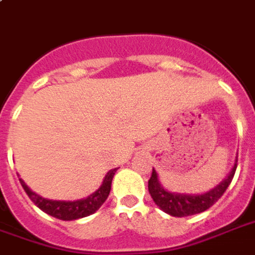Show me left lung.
<instances>
[{
	"label": "left lung",
	"instance_id": "1",
	"mask_svg": "<svg viewBox=\"0 0 255 255\" xmlns=\"http://www.w3.org/2000/svg\"><path fill=\"white\" fill-rule=\"evenodd\" d=\"M236 167H238V158H236V163L233 165L232 171L227 177V179L222 181L217 188L204 195L190 196L181 195V193H170L158 183L157 174L154 170L152 171L150 179L147 181V188H149V193L152 196L153 202L167 214L172 215V217L195 215L206 211L220 200L221 196L225 193V190L229 186V183L232 182Z\"/></svg>",
	"mask_w": 255,
	"mask_h": 255
}]
</instances>
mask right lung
<instances>
[{"mask_svg":"<svg viewBox=\"0 0 255 255\" xmlns=\"http://www.w3.org/2000/svg\"><path fill=\"white\" fill-rule=\"evenodd\" d=\"M116 170L117 168L108 172V175L103 179L101 188L95 193L88 196L87 199H81V200H76V202H56V200L42 199L41 196L35 195L33 190L28 189L27 185L23 182L22 179H19V181L22 183L24 192L30 197V200L34 203L40 210H42L44 213L52 215L58 220L73 221L83 218V217H88V215L94 214L97 210H99V207L102 206L105 200L108 199V196H109L112 181H113V177H115Z\"/></svg>","mask_w":255,"mask_h":255,"instance_id":"add662e5","label":"right lung"}]
</instances>
